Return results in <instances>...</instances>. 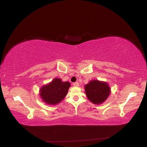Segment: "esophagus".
I'll return each mask as SVG.
<instances>
[{
  "label": "esophagus",
  "instance_id": "obj_1",
  "mask_svg": "<svg viewBox=\"0 0 147 147\" xmlns=\"http://www.w3.org/2000/svg\"><path fill=\"white\" fill-rule=\"evenodd\" d=\"M73 86H79V83L78 82H74V83H73Z\"/></svg>",
  "mask_w": 147,
  "mask_h": 147
}]
</instances>
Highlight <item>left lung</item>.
I'll return each mask as SVG.
<instances>
[{"label":"left lung","mask_w":147,"mask_h":147,"mask_svg":"<svg viewBox=\"0 0 147 147\" xmlns=\"http://www.w3.org/2000/svg\"><path fill=\"white\" fill-rule=\"evenodd\" d=\"M84 89L88 99L95 104H100L104 102L110 92L107 83L98 80L91 81L86 84Z\"/></svg>","instance_id":"left-lung-1"}]
</instances>
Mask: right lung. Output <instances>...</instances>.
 I'll use <instances>...</instances> for the list:
<instances>
[{
  "label": "right lung",
  "instance_id": "add662e5",
  "mask_svg": "<svg viewBox=\"0 0 147 147\" xmlns=\"http://www.w3.org/2000/svg\"><path fill=\"white\" fill-rule=\"evenodd\" d=\"M70 86L69 82H63L60 78H55L50 84L41 88L40 96L48 104H56L65 97Z\"/></svg>",
  "mask_w": 147,
  "mask_h": 147
}]
</instances>
